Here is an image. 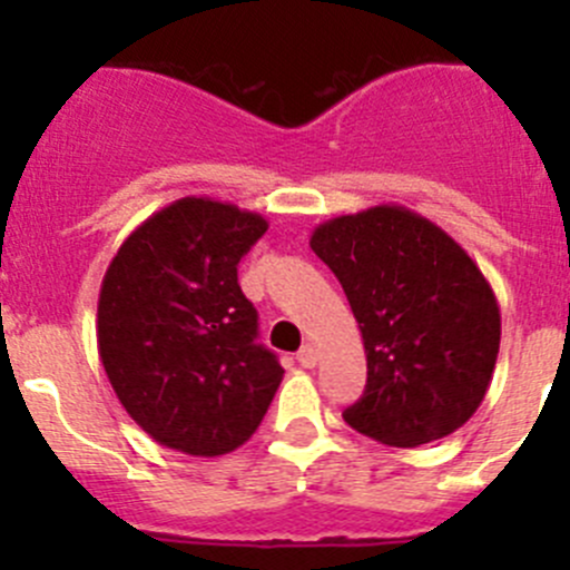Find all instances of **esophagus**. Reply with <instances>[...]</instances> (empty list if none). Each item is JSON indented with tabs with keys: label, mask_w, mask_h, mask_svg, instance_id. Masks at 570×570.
<instances>
[{
	"label": "esophagus",
	"mask_w": 570,
	"mask_h": 570,
	"mask_svg": "<svg viewBox=\"0 0 570 570\" xmlns=\"http://www.w3.org/2000/svg\"><path fill=\"white\" fill-rule=\"evenodd\" d=\"M297 361H301V366H306V370H312V366H317V361H320L317 347H314L312 342L303 344L301 353H297Z\"/></svg>",
	"instance_id": "obj_1"
}]
</instances>
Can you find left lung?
Masks as SVG:
<instances>
[{"label":"left lung","instance_id":"left-lung-1","mask_svg":"<svg viewBox=\"0 0 570 570\" xmlns=\"http://www.w3.org/2000/svg\"><path fill=\"white\" fill-rule=\"evenodd\" d=\"M312 250L358 320L366 389L344 422L389 446L463 428L491 386L502 338L497 295L444 228L396 204L320 223Z\"/></svg>","mask_w":570,"mask_h":570}]
</instances>
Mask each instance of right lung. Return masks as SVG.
<instances>
[{"mask_svg": "<svg viewBox=\"0 0 570 570\" xmlns=\"http://www.w3.org/2000/svg\"><path fill=\"white\" fill-rule=\"evenodd\" d=\"M267 232L228 200L178 198L124 239L99 292L96 338L112 392L157 444L234 452L281 386L237 264Z\"/></svg>", "mask_w": 570, "mask_h": 570, "instance_id": "add662e5", "label": "right lung"}]
</instances>
